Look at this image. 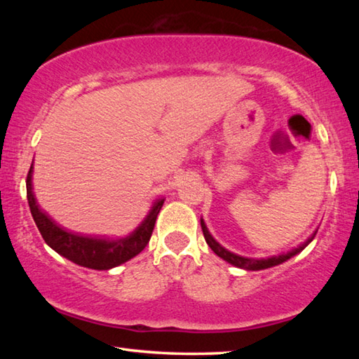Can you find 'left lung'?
<instances>
[{"label": "left lung", "instance_id": "obj_1", "mask_svg": "<svg viewBox=\"0 0 359 359\" xmlns=\"http://www.w3.org/2000/svg\"><path fill=\"white\" fill-rule=\"evenodd\" d=\"M201 226H202V231H203V238H205V241H207L210 248L215 251V253L219 257H222L224 261L230 262L234 266H239V269H243V270H264V269H270V266L285 262L287 259L293 257L297 253H301V251L306 248L311 241H313L315 234H316L315 233L313 236H310V238L306 242H304L302 245H299L297 248H293L292 251H288V253L273 256V257H269V259H251V257H243V256H239V255H234V253H231V251H228L226 248L220 245V243L210 234L207 225H205V222H203V219H201Z\"/></svg>", "mask_w": 359, "mask_h": 359}]
</instances>
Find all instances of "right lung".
Wrapping results in <instances>:
<instances>
[{
    "instance_id": "add662e5",
    "label": "right lung",
    "mask_w": 359,
    "mask_h": 359,
    "mask_svg": "<svg viewBox=\"0 0 359 359\" xmlns=\"http://www.w3.org/2000/svg\"><path fill=\"white\" fill-rule=\"evenodd\" d=\"M32 172L34 168L30 166L26 179L29 208L44 242L52 250H55L58 255L69 259L74 264L88 266V269L109 270L133 259L148 245L152 230H154L157 215L162 210L165 199H158L152 205L143 222L126 238L106 239L95 238V236H81L79 233L65 230L63 226L55 224V220H52V217L40 208L32 191Z\"/></svg>"
}]
</instances>
